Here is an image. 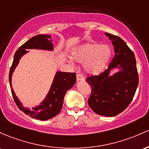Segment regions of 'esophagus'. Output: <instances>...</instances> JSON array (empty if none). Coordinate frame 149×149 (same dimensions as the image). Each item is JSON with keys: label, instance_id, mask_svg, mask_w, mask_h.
<instances>
[{"label": "esophagus", "instance_id": "1", "mask_svg": "<svg viewBox=\"0 0 149 149\" xmlns=\"http://www.w3.org/2000/svg\"><path fill=\"white\" fill-rule=\"evenodd\" d=\"M77 81H84V78L82 74L78 73V74H77Z\"/></svg>", "mask_w": 149, "mask_h": 149}]
</instances>
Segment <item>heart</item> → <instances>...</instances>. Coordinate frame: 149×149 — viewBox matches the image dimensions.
Returning <instances> with one entry per match:
<instances>
[{"instance_id": "heart-1", "label": "heart", "mask_w": 149, "mask_h": 149, "mask_svg": "<svg viewBox=\"0 0 149 149\" xmlns=\"http://www.w3.org/2000/svg\"><path fill=\"white\" fill-rule=\"evenodd\" d=\"M73 56L76 61L85 63V70L88 73L96 75L107 68L112 56V50L108 45L87 43L76 48Z\"/></svg>"}]
</instances>
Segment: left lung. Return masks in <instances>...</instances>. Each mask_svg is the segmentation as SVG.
Returning a JSON list of instances; mask_svg holds the SVG:
<instances>
[{
  "mask_svg": "<svg viewBox=\"0 0 149 149\" xmlns=\"http://www.w3.org/2000/svg\"><path fill=\"white\" fill-rule=\"evenodd\" d=\"M105 34L112 41L115 55L103 72L86 77L91 89L88 103L94 113L113 117L124 111L132 101L138 86L139 75L134 54L126 43L118 36ZM115 67L121 68V71L108 76L111 69Z\"/></svg>",
  "mask_w": 149,
  "mask_h": 149,
  "instance_id": "left-lung-1",
  "label": "left lung"
}]
</instances>
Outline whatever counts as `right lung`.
I'll return each mask as SVG.
<instances>
[{
	"label": "right lung",
	"instance_id": "right-lung-1",
	"mask_svg": "<svg viewBox=\"0 0 149 149\" xmlns=\"http://www.w3.org/2000/svg\"><path fill=\"white\" fill-rule=\"evenodd\" d=\"M51 36L47 34H39L33 36L28 40L24 44L22 45L19 49L16 51L14 56L13 64L10 70L9 81L11 85L12 74L15 68L17 65L19 59L23 55L27 53L26 49L37 48V49L51 50L53 49L52 39ZM76 74L74 72H58L55 77L51 89L48 92L45 100L40 106L30 110L29 108H24L22 106V103L17 98L13 88L11 87V93L13 99L15 102L20 111H23L26 115H28L34 119L40 120H46L56 116L63 107V99L67 91L74 86L76 82Z\"/></svg>",
	"mask_w": 149,
	"mask_h": 149
}]
</instances>
